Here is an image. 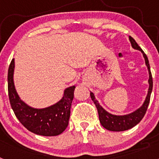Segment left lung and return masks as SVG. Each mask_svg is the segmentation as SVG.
I'll use <instances>...</instances> for the list:
<instances>
[{"label":"left lung","instance_id":"obj_1","mask_svg":"<svg viewBox=\"0 0 159 159\" xmlns=\"http://www.w3.org/2000/svg\"><path fill=\"white\" fill-rule=\"evenodd\" d=\"M129 40L131 43L132 48L136 50H139L142 52L144 60H145V64L147 67L149 73V88L148 92H147V97H146L145 100L143 102V105L140 107H139L137 110L134 111L133 112L127 114V115H122V116H118V115H113L111 113H109L104 108L102 107L99 104V101L95 99V95L93 92H90V95H91V99L93 101L95 105L96 106L98 113H99V122L101 125L104 127L105 129L108 130H111V131H123V130H127L129 129L134 127V126L138 124L142 120L144 116H145L146 111L148 107L149 102H150V99H151V95L152 92L153 88V80L152 75L151 72V67H150V64H149V60L147 58V55L144 53V52L142 50L141 48L139 46L135 40L131 37L129 36Z\"/></svg>","mask_w":159,"mask_h":159}]
</instances>
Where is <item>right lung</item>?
Masks as SVG:
<instances>
[{
    "mask_svg": "<svg viewBox=\"0 0 159 159\" xmlns=\"http://www.w3.org/2000/svg\"><path fill=\"white\" fill-rule=\"evenodd\" d=\"M14 69L15 61L12 59L8 71V91L11 107L18 120L29 131L39 135L56 136L63 133L68 125L75 86L65 88L62 98L53 105L32 107L24 102L16 92Z\"/></svg>",
    "mask_w": 159,
    "mask_h": 159,
    "instance_id": "1",
    "label": "right lung"
}]
</instances>
